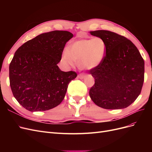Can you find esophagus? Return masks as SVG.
Returning a JSON list of instances; mask_svg holds the SVG:
<instances>
[{
	"label": "esophagus",
	"mask_w": 152,
	"mask_h": 152,
	"mask_svg": "<svg viewBox=\"0 0 152 152\" xmlns=\"http://www.w3.org/2000/svg\"><path fill=\"white\" fill-rule=\"evenodd\" d=\"M85 77H86V75L84 74V73H81V74L79 75V79H84Z\"/></svg>",
	"instance_id": "esophagus-1"
}]
</instances>
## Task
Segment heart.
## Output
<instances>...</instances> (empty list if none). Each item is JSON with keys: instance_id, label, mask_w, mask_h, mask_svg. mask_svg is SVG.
I'll return each instance as SVG.
<instances>
[{"instance_id": "1", "label": "heart", "mask_w": 152, "mask_h": 152, "mask_svg": "<svg viewBox=\"0 0 152 152\" xmlns=\"http://www.w3.org/2000/svg\"><path fill=\"white\" fill-rule=\"evenodd\" d=\"M107 52V44L100 37L75 41L66 50L62 57L67 65L73 66L75 62L85 69H93L102 63Z\"/></svg>"}]
</instances>
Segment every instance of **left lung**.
Here are the masks:
<instances>
[{"instance_id":"obj_1","label":"left lung","mask_w":152,"mask_h":152,"mask_svg":"<svg viewBox=\"0 0 152 152\" xmlns=\"http://www.w3.org/2000/svg\"><path fill=\"white\" fill-rule=\"evenodd\" d=\"M103 39L107 52L102 63L91 69L95 79L89 96L98 107L123 109L140 94L144 82L145 62L138 49L125 37L108 30L91 31Z\"/></svg>"}]
</instances>
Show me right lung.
<instances>
[{"mask_svg":"<svg viewBox=\"0 0 152 152\" xmlns=\"http://www.w3.org/2000/svg\"><path fill=\"white\" fill-rule=\"evenodd\" d=\"M73 35L55 30L27 41L17 49L10 65L14 97L30 112L45 111L63 100L68 84L77 76L58 66L66 43Z\"/></svg>","mask_w":152,"mask_h":152,"instance_id":"obj_1","label":"right lung"}]
</instances>
